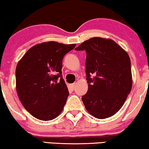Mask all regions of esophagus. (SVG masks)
Masks as SVG:
<instances>
[{"label": "esophagus", "instance_id": "esophagus-1", "mask_svg": "<svg viewBox=\"0 0 149 149\" xmlns=\"http://www.w3.org/2000/svg\"><path fill=\"white\" fill-rule=\"evenodd\" d=\"M74 86H75V84H74V83H73V84H71V85H70V89H72V90H74Z\"/></svg>", "mask_w": 149, "mask_h": 149}]
</instances>
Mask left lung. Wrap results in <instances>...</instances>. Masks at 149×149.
Segmentation results:
<instances>
[{"label": "left lung", "instance_id": "1", "mask_svg": "<svg viewBox=\"0 0 149 149\" xmlns=\"http://www.w3.org/2000/svg\"><path fill=\"white\" fill-rule=\"evenodd\" d=\"M75 50L87 54L88 90L82 96L85 109L97 119L114 115L123 107L132 87L127 53L114 40L100 37L85 40Z\"/></svg>", "mask_w": 149, "mask_h": 149}]
</instances>
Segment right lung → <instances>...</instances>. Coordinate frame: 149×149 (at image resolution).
<instances>
[{
	"mask_svg": "<svg viewBox=\"0 0 149 149\" xmlns=\"http://www.w3.org/2000/svg\"><path fill=\"white\" fill-rule=\"evenodd\" d=\"M75 46L55 41L37 44L18 62L15 70L18 97L36 119L52 120L64 109L69 92L62 78V60Z\"/></svg>",
	"mask_w": 149,
	"mask_h": 149,
	"instance_id": "add662e5",
	"label": "right lung"
}]
</instances>
